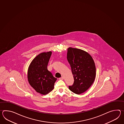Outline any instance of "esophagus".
<instances>
[{
	"instance_id": "1",
	"label": "esophagus",
	"mask_w": 124,
	"mask_h": 124,
	"mask_svg": "<svg viewBox=\"0 0 124 124\" xmlns=\"http://www.w3.org/2000/svg\"><path fill=\"white\" fill-rule=\"evenodd\" d=\"M63 79H64V77H62L59 78V80H63Z\"/></svg>"
}]
</instances>
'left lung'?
Wrapping results in <instances>:
<instances>
[{"label": "left lung", "instance_id": "left-lung-1", "mask_svg": "<svg viewBox=\"0 0 124 124\" xmlns=\"http://www.w3.org/2000/svg\"><path fill=\"white\" fill-rule=\"evenodd\" d=\"M67 60L74 80L73 85L69 86V89L74 93H82L90 88L95 79L93 60L85 51L71 47L68 49Z\"/></svg>", "mask_w": 124, "mask_h": 124}]
</instances>
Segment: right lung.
<instances>
[{
  "instance_id": "1",
  "label": "right lung",
  "mask_w": 124,
  "mask_h": 124,
  "mask_svg": "<svg viewBox=\"0 0 124 124\" xmlns=\"http://www.w3.org/2000/svg\"><path fill=\"white\" fill-rule=\"evenodd\" d=\"M52 52H42L37 55L28 69V82L36 92L46 95L54 88L57 78L47 69Z\"/></svg>"
}]
</instances>
